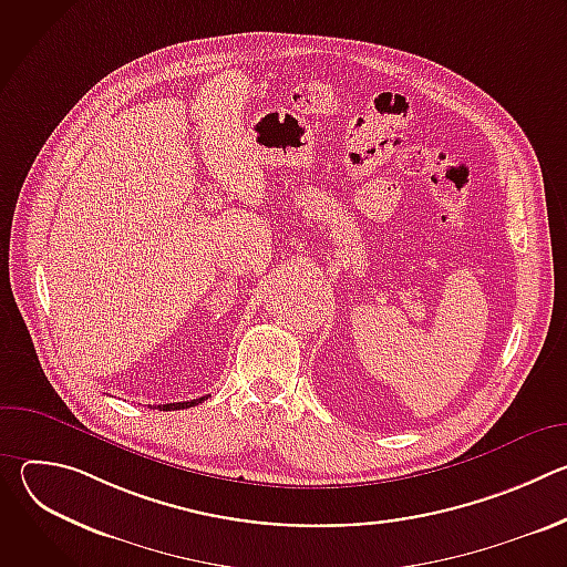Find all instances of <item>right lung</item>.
<instances>
[{"label":"right lung","mask_w":567,"mask_h":567,"mask_svg":"<svg viewBox=\"0 0 567 567\" xmlns=\"http://www.w3.org/2000/svg\"><path fill=\"white\" fill-rule=\"evenodd\" d=\"M204 399L208 396H199V399H190V401H175V403H164V406H154V409H164V411H182V409H190V406H197V403H202ZM152 409V406H150Z\"/></svg>","instance_id":"right-lung-1"}]
</instances>
